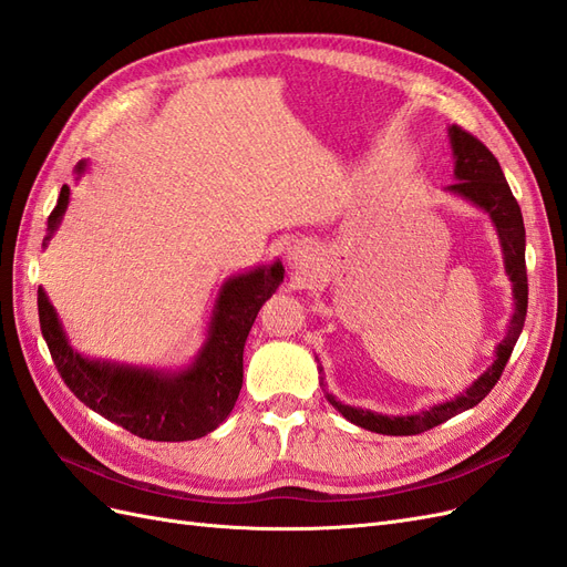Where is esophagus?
Instances as JSON below:
<instances>
[{
	"mask_svg": "<svg viewBox=\"0 0 567 567\" xmlns=\"http://www.w3.org/2000/svg\"><path fill=\"white\" fill-rule=\"evenodd\" d=\"M288 269L296 274V277H310L312 265H315V250L305 241H298L288 248Z\"/></svg>",
	"mask_w": 567,
	"mask_h": 567,
	"instance_id": "obj_1",
	"label": "esophagus"
}]
</instances>
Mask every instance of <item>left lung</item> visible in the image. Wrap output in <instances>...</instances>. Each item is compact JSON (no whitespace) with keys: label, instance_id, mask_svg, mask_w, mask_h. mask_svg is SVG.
Here are the masks:
<instances>
[{"label":"left lung","instance_id":"1","mask_svg":"<svg viewBox=\"0 0 567 567\" xmlns=\"http://www.w3.org/2000/svg\"><path fill=\"white\" fill-rule=\"evenodd\" d=\"M450 144H452V156H454V184L447 186V192L473 203L475 208L489 215L492 225L499 236V246L504 255V269L506 277L513 286V315L508 321V331L504 340L494 350V362L483 371L477 379L452 400H444L431 409L419 411V414H404V416H388L379 414V411L362 409V406H350L338 402L333 394L326 390L323 375H321V390L342 416L350 423L364 427L371 433L381 435H419L423 431H431V427L450 421L452 416L461 414V411L473 409L475 404L483 402L489 390L499 381V375L508 362L513 352V346L518 342V336L523 331L525 315H527V271H525V225H523V213L518 200L513 198L511 186L502 173V165L492 156V151L475 140L473 134L452 125L447 130ZM319 373L323 369L319 367Z\"/></svg>","mask_w":567,"mask_h":567}]
</instances>
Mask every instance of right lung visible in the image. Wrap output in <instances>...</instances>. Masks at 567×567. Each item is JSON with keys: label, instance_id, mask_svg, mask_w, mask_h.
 I'll use <instances>...</instances> for the list:
<instances>
[{"label": "right lung", "instance_id": "1", "mask_svg": "<svg viewBox=\"0 0 567 567\" xmlns=\"http://www.w3.org/2000/svg\"><path fill=\"white\" fill-rule=\"evenodd\" d=\"M84 169L87 161H80L75 165L78 179ZM68 203L71 188L63 184L56 208L47 219L44 248L59 229ZM281 281L284 265L277 260L236 274L221 284L198 354L192 364L177 371L84 357L68 342L42 286L38 288L40 329L63 383L96 414L144 440H198L231 414L244 385V346L250 326Z\"/></svg>", "mask_w": 567, "mask_h": 567}]
</instances>
